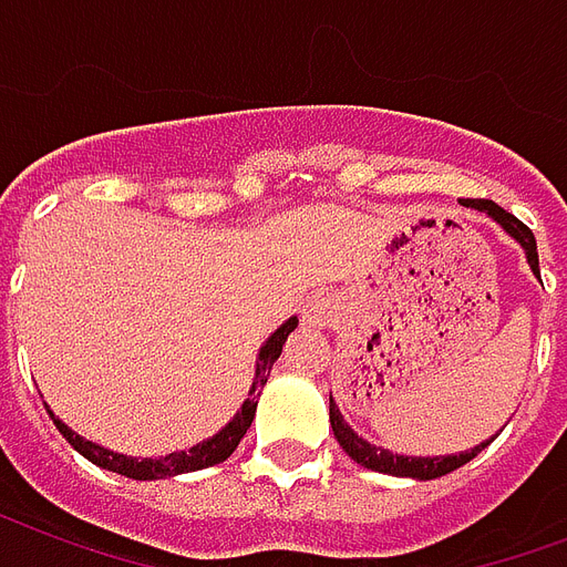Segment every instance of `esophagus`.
I'll return each instance as SVG.
<instances>
[{
	"label": "esophagus",
	"mask_w": 567,
	"mask_h": 567,
	"mask_svg": "<svg viewBox=\"0 0 567 567\" xmlns=\"http://www.w3.org/2000/svg\"><path fill=\"white\" fill-rule=\"evenodd\" d=\"M313 317H319V310H313Z\"/></svg>",
	"instance_id": "1"
}]
</instances>
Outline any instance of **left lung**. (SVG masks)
<instances>
[{
    "mask_svg": "<svg viewBox=\"0 0 567 567\" xmlns=\"http://www.w3.org/2000/svg\"><path fill=\"white\" fill-rule=\"evenodd\" d=\"M466 206H475L481 212H487L496 224L505 227V233L517 238L526 250V259H529L532 271L542 278V268H538V248H535V236H532V229L517 220L511 212H505L502 206H496L493 199H470ZM329 419H331V430H334V440L340 442V449L347 451L349 457L355 463H361L364 470L373 472H385V475H398V478H419V481H433L442 478V475H449V472L461 470L463 463H470L472 457H478L481 449H487L491 440L481 442L472 451H463V454H449V457H403V454H391L385 449H377V445H370L355 433V430L349 427L340 410L334 406V400L329 398Z\"/></svg>",
    "mask_w": 567,
    "mask_h": 567,
    "instance_id": "1",
    "label": "left lung"
}]
</instances>
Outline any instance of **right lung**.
I'll list each match as a JSON object with an SVG mask.
<instances>
[{
  "instance_id": "obj_1",
  "label": "right lung",
  "mask_w": 567,
  "mask_h": 567,
  "mask_svg": "<svg viewBox=\"0 0 567 567\" xmlns=\"http://www.w3.org/2000/svg\"><path fill=\"white\" fill-rule=\"evenodd\" d=\"M299 326V319L292 317L287 319L284 326H280L271 338L266 340V347L259 349V361H257V380H254V389L245 403H241V410L236 412V419L229 421L227 427L215 433L212 440H206L203 445H194V449L187 451H176V454H167V457H161V461H137V457H125V454H113V451L101 449L95 442L83 440V436H76L74 430L62 424V421L50 412V419L56 424V430L65 436L71 445H74L86 461H92L95 466L101 470H110V472H118V475H125V478H134V481H155V478H167V475H182V472H197V470H206V466H215V463H224L238 449V442L241 436L248 433L250 421H254V412H257V394L259 389L268 382V373H271V364L278 361L280 349L287 343L289 331Z\"/></svg>"
}]
</instances>
